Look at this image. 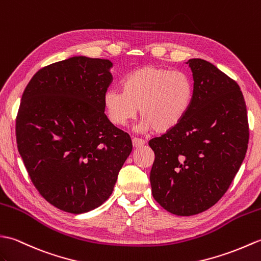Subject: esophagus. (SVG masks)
<instances>
[{"mask_svg": "<svg viewBox=\"0 0 261 261\" xmlns=\"http://www.w3.org/2000/svg\"><path fill=\"white\" fill-rule=\"evenodd\" d=\"M132 142H133V146H134L135 148L145 145V141L141 140V138H137V137H133L132 138Z\"/></svg>", "mask_w": 261, "mask_h": 261, "instance_id": "1", "label": "esophagus"}]
</instances>
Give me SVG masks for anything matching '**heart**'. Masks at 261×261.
I'll return each mask as SVG.
<instances>
[{
	"label": "heart",
	"mask_w": 261,
	"mask_h": 261,
	"mask_svg": "<svg viewBox=\"0 0 261 261\" xmlns=\"http://www.w3.org/2000/svg\"><path fill=\"white\" fill-rule=\"evenodd\" d=\"M193 96L192 79L187 73L149 65L129 73L123 82V91L108 89L103 107L115 126L126 125L141 108L140 129L163 134L181 123Z\"/></svg>",
	"instance_id": "1"
}]
</instances>
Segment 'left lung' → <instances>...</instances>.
Masks as SVG:
<instances>
[{"instance_id": "left-lung-1", "label": "left lung", "mask_w": 261, "mask_h": 261, "mask_svg": "<svg viewBox=\"0 0 261 261\" xmlns=\"http://www.w3.org/2000/svg\"><path fill=\"white\" fill-rule=\"evenodd\" d=\"M194 96L174 128L148 142L155 160L154 199L176 216L209 209L227 192L244 162L249 125L244 95L233 79L203 59L188 62Z\"/></svg>"}]
</instances>
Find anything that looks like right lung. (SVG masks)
<instances>
[{
  "mask_svg": "<svg viewBox=\"0 0 261 261\" xmlns=\"http://www.w3.org/2000/svg\"><path fill=\"white\" fill-rule=\"evenodd\" d=\"M112 67L107 59L69 58L40 69L22 95L17 149L39 193L62 211L101 205L132 152L129 135L103 113Z\"/></svg>",
  "mask_w": 261,
  "mask_h": 261,
  "instance_id": "1",
  "label": "right lung"
}]
</instances>
